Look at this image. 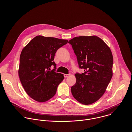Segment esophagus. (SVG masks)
<instances>
[{
	"mask_svg": "<svg viewBox=\"0 0 132 132\" xmlns=\"http://www.w3.org/2000/svg\"><path fill=\"white\" fill-rule=\"evenodd\" d=\"M69 75H70L69 73V74H64V76L65 78H67V77H68L69 76Z\"/></svg>",
	"mask_w": 132,
	"mask_h": 132,
	"instance_id": "obj_1",
	"label": "esophagus"
}]
</instances>
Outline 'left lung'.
<instances>
[{
    "label": "left lung",
    "mask_w": 132,
    "mask_h": 132,
    "mask_svg": "<svg viewBox=\"0 0 132 132\" xmlns=\"http://www.w3.org/2000/svg\"><path fill=\"white\" fill-rule=\"evenodd\" d=\"M72 46L82 73L75 75L76 82L71 88L73 97L86 105L98 101L104 93L112 77L113 59L110 47L97 36L73 37Z\"/></svg>",
    "instance_id": "8db88e82"
}]
</instances>
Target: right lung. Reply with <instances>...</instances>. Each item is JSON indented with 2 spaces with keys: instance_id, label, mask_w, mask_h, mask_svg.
I'll return each instance as SVG.
<instances>
[{
  "instance_id": "obj_1",
  "label": "right lung",
  "mask_w": 132,
  "mask_h": 132,
  "mask_svg": "<svg viewBox=\"0 0 132 132\" xmlns=\"http://www.w3.org/2000/svg\"><path fill=\"white\" fill-rule=\"evenodd\" d=\"M67 42L66 40L38 35L23 48L19 76L26 92L34 100L43 102L53 97L64 79L63 74L55 71L56 64L53 61L56 51ZM52 65L54 69L51 70Z\"/></svg>"
}]
</instances>
